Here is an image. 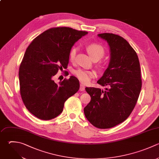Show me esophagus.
Listing matches in <instances>:
<instances>
[{
    "label": "esophagus",
    "mask_w": 159,
    "mask_h": 159,
    "mask_svg": "<svg viewBox=\"0 0 159 159\" xmlns=\"http://www.w3.org/2000/svg\"><path fill=\"white\" fill-rule=\"evenodd\" d=\"M84 89H85V87H84V86L83 84H80V91H83Z\"/></svg>",
    "instance_id": "1"
}]
</instances>
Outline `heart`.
<instances>
[{"mask_svg": "<svg viewBox=\"0 0 159 159\" xmlns=\"http://www.w3.org/2000/svg\"><path fill=\"white\" fill-rule=\"evenodd\" d=\"M87 52L91 58L97 60H100L104 55L105 51L104 48L99 44L91 43L87 46ZM77 52V48L73 47L70 51L69 58L71 61H73ZM73 75L79 80L80 82L83 84H88L90 82L91 79L96 76V73L93 71L86 70L83 69H78L73 71Z\"/></svg>", "mask_w": 159, "mask_h": 159, "instance_id": "b5f03b06", "label": "heart"}]
</instances>
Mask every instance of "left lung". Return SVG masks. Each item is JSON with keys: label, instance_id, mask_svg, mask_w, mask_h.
<instances>
[{"label": "left lung", "instance_id": "8db88e82", "mask_svg": "<svg viewBox=\"0 0 159 159\" xmlns=\"http://www.w3.org/2000/svg\"><path fill=\"white\" fill-rule=\"evenodd\" d=\"M98 36L107 42L111 57L97 83L109 88L86 87L91 101L84 112L94 127L109 129L124 122L134 109L142 87L140 68L136 52L124 38L109 33Z\"/></svg>", "mask_w": 159, "mask_h": 159}]
</instances>
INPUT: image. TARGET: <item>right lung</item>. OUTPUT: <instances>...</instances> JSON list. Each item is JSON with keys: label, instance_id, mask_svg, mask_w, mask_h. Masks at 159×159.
<instances>
[{"label": "right lung", "instance_id": "obj_1", "mask_svg": "<svg viewBox=\"0 0 159 159\" xmlns=\"http://www.w3.org/2000/svg\"><path fill=\"white\" fill-rule=\"evenodd\" d=\"M88 34L70 27L50 29L29 45L19 68L20 91L30 112L42 120L60 115L65 102L80 89L73 76L56 83L53 77L66 68L69 53L74 44Z\"/></svg>", "mask_w": 159, "mask_h": 159}]
</instances>
